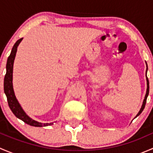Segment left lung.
Listing matches in <instances>:
<instances>
[{"label": "left lung", "mask_w": 153, "mask_h": 153, "mask_svg": "<svg viewBox=\"0 0 153 153\" xmlns=\"http://www.w3.org/2000/svg\"><path fill=\"white\" fill-rule=\"evenodd\" d=\"M147 69H148V67H147V64H146V71H147ZM146 84H147V88H146V95H145V98H144V99H143V104H142V106H141V109H140V111H139V112H138V113L137 114V115H136V116H135V118H136V117H138V115H139L140 114H141V112H143V109H144V107H145V105H146V98H147V97H148V95H149V80H148L147 77H146Z\"/></svg>", "instance_id": "1"}]
</instances>
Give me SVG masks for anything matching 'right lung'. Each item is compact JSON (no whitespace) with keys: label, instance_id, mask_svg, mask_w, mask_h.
Returning a JSON list of instances; mask_svg holds the SVG:
<instances>
[{"label":"right lung","instance_id":"1","mask_svg":"<svg viewBox=\"0 0 153 153\" xmlns=\"http://www.w3.org/2000/svg\"><path fill=\"white\" fill-rule=\"evenodd\" d=\"M23 38H21L18 41H16L15 44H14L13 47H12V52H11L10 55L9 56L8 59H7V73H6L5 77H4V92H5L7 98V101H8L9 106H10V109L12 112H13L14 115L19 119L22 120L26 124L30 125V126H38V127H41V126H50V125L53 124V123H49V124H43V123L38 122V121H35V120L29 118L28 115L26 114L24 109H22L20 104L18 103V100H17L16 97L15 95V92H14L13 85H12V72H13V64L14 60H15V55H16L17 52V48L18 45L22 41Z\"/></svg>","mask_w":153,"mask_h":153}]
</instances>
